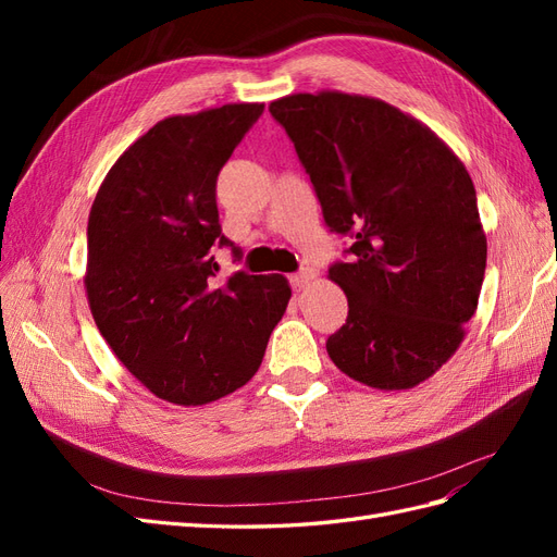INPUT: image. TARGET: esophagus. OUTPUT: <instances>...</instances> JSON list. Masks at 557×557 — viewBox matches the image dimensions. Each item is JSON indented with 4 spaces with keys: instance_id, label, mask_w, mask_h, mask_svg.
<instances>
[{
    "instance_id": "1",
    "label": "esophagus",
    "mask_w": 557,
    "mask_h": 557,
    "mask_svg": "<svg viewBox=\"0 0 557 557\" xmlns=\"http://www.w3.org/2000/svg\"><path fill=\"white\" fill-rule=\"evenodd\" d=\"M313 278H315V269L301 267L297 274L290 276V283H293V288H305V285H309Z\"/></svg>"
}]
</instances>
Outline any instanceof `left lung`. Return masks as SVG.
I'll return each mask as SVG.
<instances>
[{
  "mask_svg": "<svg viewBox=\"0 0 557 557\" xmlns=\"http://www.w3.org/2000/svg\"><path fill=\"white\" fill-rule=\"evenodd\" d=\"M295 144L348 260L330 278L348 318L327 356L350 379L407 391L455 350L479 305L487 244L465 164L416 117L374 97L299 92L269 104Z\"/></svg>",
  "mask_w": 557,
  "mask_h": 557,
  "instance_id": "obj_1",
  "label": "left lung"
}]
</instances>
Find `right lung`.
Segmentation results:
<instances>
[{
  "instance_id": "obj_1",
  "label": "right lung",
  "mask_w": 557,
  "mask_h": 557,
  "mask_svg": "<svg viewBox=\"0 0 557 557\" xmlns=\"http://www.w3.org/2000/svg\"><path fill=\"white\" fill-rule=\"evenodd\" d=\"M264 104L172 115L117 158L88 218L86 293L107 344L160 399L197 407L252 379L290 299L281 274L215 278V181Z\"/></svg>"
}]
</instances>
